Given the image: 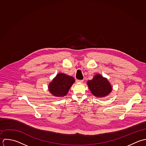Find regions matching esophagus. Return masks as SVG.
<instances>
[{
  "label": "esophagus",
  "instance_id": "34e87169",
  "mask_svg": "<svg viewBox=\"0 0 146 146\" xmlns=\"http://www.w3.org/2000/svg\"><path fill=\"white\" fill-rule=\"evenodd\" d=\"M76 82H80V83H82V82H84V80H76Z\"/></svg>",
  "mask_w": 146,
  "mask_h": 146
}]
</instances>
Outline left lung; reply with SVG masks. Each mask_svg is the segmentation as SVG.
Instances as JSON below:
<instances>
[{
  "label": "left lung",
  "mask_w": 146,
  "mask_h": 146,
  "mask_svg": "<svg viewBox=\"0 0 146 146\" xmlns=\"http://www.w3.org/2000/svg\"><path fill=\"white\" fill-rule=\"evenodd\" d=\"M88 85L92 93L100 98L108 96L112 90L108 80L100 74H97L92 80H89Z\"/></svg>",
  "instance_id": "obj_1"
}]
</instances>
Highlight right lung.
<instances>
[{"instance_id": "add662e5", "label": "right lung", "mask_w": 146, "mask_h": 146, "mask_svg": "<svg viewBox=\"0 0 146 146\" xmlns=\"http://www.w3.org/2000/svg\"><path fill=\"white\" fill-rule=\"evenodd\" d=\"M75 80L72 76L59 73L49 85V90L53 96L58 97L66 95Z\"/></svg>"}]
</instances>
